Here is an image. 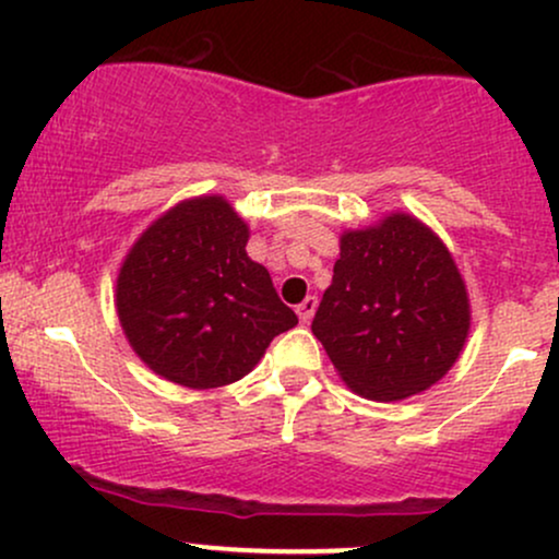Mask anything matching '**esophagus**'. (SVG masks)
Wrapping results in <instances>:
<instances>
[{
    "instance_id": "34e87169",
    "label": "esophagus",
    "mask_w": 559,
    "mask_h": 559,
    "mask_svg": "<svg viewBox=\"0 0 559 559\" xmlns=\"http://www.w3.org/2000/svg\"><path fill=\"white\" fill-rule=\"evenodd\" d=\"M316 310H318V297H307L301 305H297V316L301 323H310L312 316H316Z\"/></svg>"
}]
</instances>
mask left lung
<instances>
[{
  "instance_id": "8db88e82",
  "label": "left lung",
  "mask_w": 559,
  "mask_h": 559,
  "mask_svg": "<svg viewBox=\"0 0 559 559\" xmlns=\"http://www.w3.org/2000/svg\"><path fill=\"white\" fill-rule=\"evenodd\" d=\"M467 331L463 275L418 217L344 230L312 333L346 386L376 402L420 394L457 362Z\"/></svg>"
}]
</instances>
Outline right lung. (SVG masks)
I'll list each match as a JSON object with an SVG mask.
<instances>
[{
	"instance_id": "right-lung-1",
	"label": "right lung",
	"mask_w": 559,
	"mask_h": 559,
	"mask_svg": "<svg viewBox=\"0 0 559 559\" xmlns=\"http://www.w3.org/2000/svg\"><path fill=\"white\" fill-rule=\"evenodd\" d=\"M247 241V223L226 199L197 197L157 217L126 254L115 307L157 376L189 389L226 386L297 325Z\"/></svg>"
}]
</instances>
